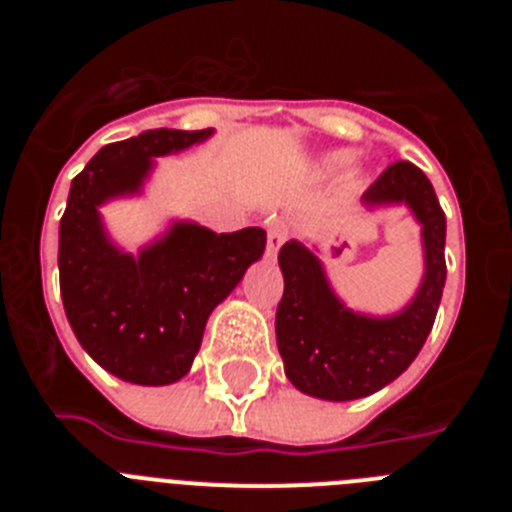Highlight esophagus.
Instances as JSON below:
<instances>
[{
	"mask_svg": "<svg viewBox=\"0 0 512 512\" xmlns=\"http://www.w3.org/2000/svg\"><path fill=\"white\" fill-rule=\"evenodd\" d=\"M284 241H287V228H284L279 220L277 223H271L269 230H266V256H269V259H274Z\"/></svg>",
	"mask_w": 512,
	"mask_h": 512,
	"instance_id": "esophagus-1",
	"label": "esophagus"
}]
</instances>
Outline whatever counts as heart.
I'll return each instance as SVG.
<instances>
[{"mask_svg":"<svg viewBox=\"0 0 512 512\" xmlns=\"http://www.w3.org/2000/svg\"><path fill=\"white\" fill-rule=\"evenodd\" d=\"M341 161H346V153H338V156L333 158V164H341Z\"/></svg>","mask_w":512,"mask_h":512,"instance_id":"obj_1","label":"heart"}]
</instances>
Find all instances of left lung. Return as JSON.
Returning <instances> with one entry per match:
<instances>
[{
	"instance_id": "obj_1",
	"label": "left lung",
	"mask_w": 512,
	"mask_h": 512,
	"mask_svg": "<svg viewBox=\"0 0 512 512\" xmlns=\"http://www.w3.org/2000/svg\"><path fill=\"white\" fill-rule=\"evenodd\" d=\"M364 202L413 210L423 225L425 277L405 310L392 318H366L333 295L315 253L297 241L284 243L277 346L289 382L320 400H359L400 377L431 333L446 284V215L428 176L410 161H397L366 189Z\"/></svg>"
}]
</instances>
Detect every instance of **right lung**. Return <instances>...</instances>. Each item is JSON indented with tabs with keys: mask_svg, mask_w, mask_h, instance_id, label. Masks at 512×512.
Listing matches in <instances>:
<instances>
[{
	"mask_svg": "<svg viewBox=\"0 0 512 512\" xmlns=\"http://www.w3.org/2000/svg\"><path fill=\"white\" fill-rule=\"evenodd\" d=\"M212 130H146L104 146L74 176L58 228L63 310L76 338L102 369L133 384H171L189 372L207 318L248 266L261 259L266 233H212L176 223L133 259L107 241L97 207L138 192L153 156L182 151Z\"/></svg>",
	"mask_w": 512,
	"mask_h": 512,
	"instance_id": "1",
	"label": "right lung"
}]
</instances>
